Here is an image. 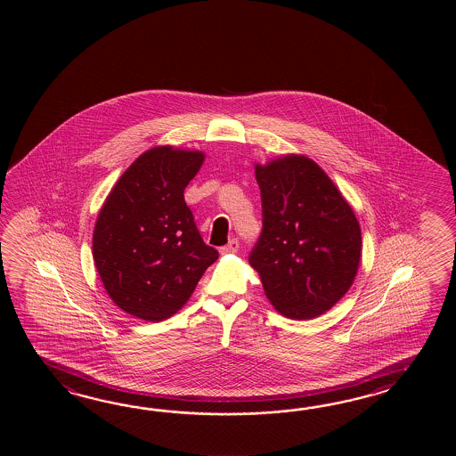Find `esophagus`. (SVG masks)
Returning <instances> with one entry per match:
<instances>
[{
    "label": "esophagus",
    "instance_id": "1",
    "mask_svg": "<svg viewBox=\"0 0 456 456\" xmlns=\"http://www.w3.org/2000/svg\"><path fill=\"white\" fill-rule=\"evenodd\" d=\"M240 249V241L236 238H232V241L228 242L224 248H220L222 254H234Z\"/></svg>",
    "mask_w": 456,
    "mask_h": 456
}]
</instances>
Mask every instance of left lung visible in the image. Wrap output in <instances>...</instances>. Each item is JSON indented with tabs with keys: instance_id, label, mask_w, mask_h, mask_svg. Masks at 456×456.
<instances>
[{
	"instance_id": "obj_1",
	"label": "left lung",
	"mask_w": 456,
	"mask_h": 456,
	"mask_svg": "<svg viewBox=\"0 0 456 456\" xmlns=\"http://www.w3.org/2000/svg\"><path fill=\"white\" fill-rule=\"evenodd\" d=\"M262 232L249 254L273 308L311 320L349 291L362 256L360 224L320 166L301 155L256 165Z\"/></svg>"
}]
</instances>
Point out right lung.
Returning <instances> with one entry per match:
<instances>
[{"label":"right lung","instance_id":"1","mask_svg":"<svg viewBox=\"0 0 456 456\" xmlns=\"http://www.w3.org/2000/svg\"><path fill=\"white\" fill-rule=\"evenodd\" d=\"M204 158L173 146L148 150L120 175L97 216L93 257L102 285L140 320L173 316L218 259L184 200Z\"/></svg>","mask_w":456,"mask_h":456}]
</instances>
